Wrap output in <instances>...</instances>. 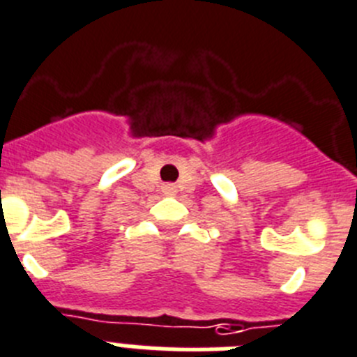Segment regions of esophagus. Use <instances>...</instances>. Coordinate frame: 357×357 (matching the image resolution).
<instances>
[{
	"instance_id": "34e87169",
	"label": "esophagus",
	"mask_w": 357,
	"mask_h": 357,
	"mask_svg": "<svg viewBox=\"0 0 357 357\" xmlns=\"http://www.w3.org/2000/svg\"><path fill=\"white\" fill-rule=\"evenodd\" d=\"M162 192H163V195H169V197H171V195H176V192H178V186L172 185V183H167V185L162 186Z\"/></svg>"
}]
</instances>
